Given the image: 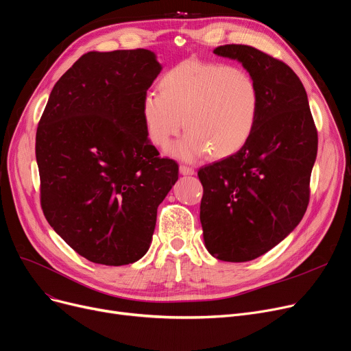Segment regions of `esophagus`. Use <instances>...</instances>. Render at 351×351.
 Segmentation results:
<instances>
[{
  "label": "esophagus",
  "mask_w": 351,
  "mask_h": 351,
  "mask_svg": "<svg viewBox=\"0 0 351 351\" xmlns=\"http://www.w3.org/2000/svg\"><path fill=\"white\" fill-rule=\"evenodd\" d=\"M179 171H180L182 175H193L195 173V171L192 169V167L186 166V165H180L179 166Z\"/></svg>",
  "instance_id": "obj_1"
}]
</instances>
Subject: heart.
<instances>
[{
    "instance_id": "1",
    "label": "heart",
    "mask_w": 351,
    "mask_h": 351,
    "mask_svg": "<svg viewBox=\"0 0 351 351\" xmlns=\"http://www.w3.org/2000/svg\"><path fill=\"white\" fill-rule=\"evenodd\" d=\"M158 91H149L142 100L146 136L166 150L184 123L188 133L173 150L182 159L232 156L255 129L260 88L243 67L184 60L160 75Z\"/></svg>"
}]
</instances>
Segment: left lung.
<instances>
[{
  "label": "left lung",
  "instance_id": "left-lung-1",
  "mask_svg": "<svg viewBox=\"0 0 351 351\" xmlns=\"http://www.w3.org/2000/svg\"><path fill=\"white\" fill-rule=\"evenodd\" d=\"M213 53L241 62L260 88V112L247 145L197 171L209 254L245 263L276 247L302 219L318 134L306 88L291 67L245 44L219 45Z\"/></svg>",
  "mask_w": 351,
  "mask_h": 351
}]
</instances>
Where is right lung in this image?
Masks as SVG:
<instances>
[{
  "label": "right lung",
  "mask_w": 351,
  "mask_h": 351,
  "mask_svg": "<svg viewBox=\"0 0 351 351\" xmlns=\"http://www.w3.org/2000/svg\"><path fill=\"white\" fill-rule=\"evenodd\" d=\"M162 66L150 50L88 51L54 84L36 158L45 219L86 260L136 263L178 180L147 139L141 106Z\"/></svg>",
  "instance_id": "1"
}]
</instances>
